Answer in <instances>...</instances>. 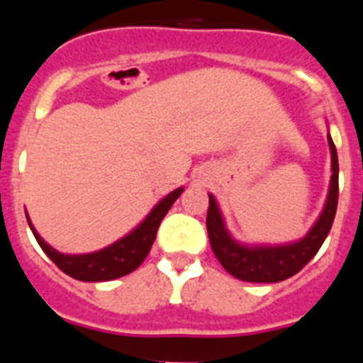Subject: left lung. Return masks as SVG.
I'll list each match as a JSON object with an SVG mask.
<instances>
[{"label":"left lung","instance_id":"8db88e82","mask_svg":"<svg viewBox=\"0 0 363 363\" xmlns=\"http://www.w3.org/2000/svg\"><path fill=\"white\" fill-rule=\"evenodd\" d=\"M327 143L331 150L333 174L325 203L309 233L296 242L274 243V245L238 242L227 229L225 218L221 214L216 198L209 194L207 233H209L214 256L229 274L238 280L252 281V284H277V281L294 277L318 252L331 230L336 205H338V154H336L331 134H327Z\"/></svg>","mask_w":363,"mask_h":363}]
</instances>
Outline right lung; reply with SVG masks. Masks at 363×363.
<instances>
[{"label": "right lung", "mask_w": 363, "mask_h": 363, "mask_svg": "<svg viewBox=\"0 0 363 363\" xmlns=\"http://www.w3.org/2000/svg\"><path fill=\"white\" fill-rule=\"evenodd\" d=\"M182 192H184V187H178L169 192L167 196H163L150 209V213L129 234H125L123 238L116 240L99 251L85 252V255H65V252L56 251L38 234L27 211H25V214H27L28 227H30L34 238L38 240L45 255L49 256L65 274L79 281H108L125 277L142 265V262L149 255L154 240H156L160 223Z\"/></svg>", "instance_id": "obj_1"}]
</instances>
